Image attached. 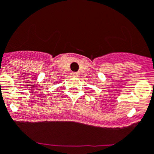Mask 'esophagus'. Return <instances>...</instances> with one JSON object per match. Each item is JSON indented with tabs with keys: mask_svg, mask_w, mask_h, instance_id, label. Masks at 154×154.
Wrapping results in <instances>:
<instances>
[{
	"mask_svg": "<svg viewBox=\"0 0 154 154\" xmlns=\"http://www.w3.org/2000/svg\"><path fill=\"white\" fill-rule=\"evenodd\" d=\"M72 75L73 76H78V73H77V72H73L72 73Z\"/></svg>",
	"mask_w": 154,
	"mask_h": 154,
	"instance_id": "obj_1",
	"label": "esophagus"
}]
</instances>
